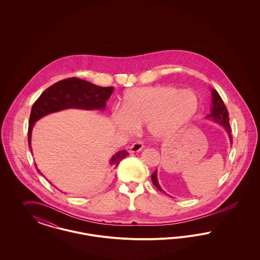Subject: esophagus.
Returning a JSON list of instances; mask_svg holds the SVG:
<instances>
[{
    "instance_id": "34e87169",
    "label": "esophagus",
    "mask_w": 260,
    "mask_h": 260,
    "mask_svg": "<svg viewBox=\"0 0 260 260\" xmlns=\"http://www.w3.org/2000/svg\"><path fill=\"white\" fill-rule=\"evenodd\" d=\"M143 147H144L143 143H142L141 141H137V142L134 143V144L131 146V148H129V152H131V153L139 152V151H141V150L143 149Z\"/></svg>"
}]
</instances>
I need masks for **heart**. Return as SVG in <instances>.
I'll list each match as a JSON object with an SVG mask.
<instances>
[{"mask_svg":"<svg viewBox=\"0 0 260 260\" xmlns=\"http://www.w3.org/2000/svg\"><path fill=\"white\" fill-rule=\"evenodd\" d=\"M200 98L192 89L172 86L137 87L124 95V110L113 113V123L124 133L146 124L149 135L167 139L189 124L197 114Z\"/></svg>","mask_w":260,"mask_h":260,"instance_id":"heart-1","label":"heart"}]
</instances>
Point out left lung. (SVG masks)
<instances>
[{
    "instance_id": "8db88e82",
    "label": "left lung",
    "mask_w": 260,
    "mask_h": 260,
    "mask_svg": "<svg viewBox=\"0 0 260 260\" xmlns=\"http://www.w3.org/2000/svg\"><path fill=\"white\" fill-rule=\"evenodd\" d=\"M211 101H212V107L210 113L207 116L208 119H210L211 121L215 122L216 124L222 125L223 127L225 128V131L227 132L230 142L232 144V135H231V127H230V124H229V113L228 110L223 102L222 99L220 98V95L218 94V92L215 89L211 90ZM152 178V182L153 184L156 186V188L158 190H160L161 192H165L161 188V186L159 185L158 179H157V171H155L154 173H152L151 175Z\"/></svg>"
}]
</instances>
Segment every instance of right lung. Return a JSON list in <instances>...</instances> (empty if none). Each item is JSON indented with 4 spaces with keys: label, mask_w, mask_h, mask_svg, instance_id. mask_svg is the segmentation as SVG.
<instances>
[{
    "label": "right lung",
    "mask_w": 260,
    "mask_h": 260,
    "mask_svg": "<svg viewBox=\"0 0 260 260\" xmlns=\"http://www.w3.org/2000/svg\"><path fill=\"white\" fill-rule=\"evenodd\" d=\"M113 89V87H99L79 78H68L48 87L35 101L31 109L28 126V145L30 149L32 129L39 119L50 113L68 108L104 110ZM127 155L128 153L125 150L117 152L109 161L110 166L116 168ZM37 171L40 173L38 168Z\"/></svg>",
    "instance_id": "obj_1"
}]
</instances>
